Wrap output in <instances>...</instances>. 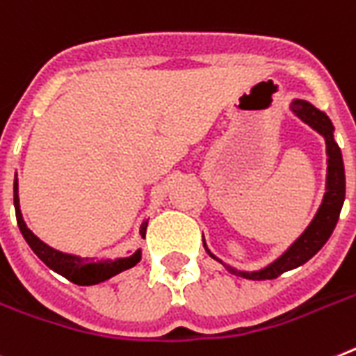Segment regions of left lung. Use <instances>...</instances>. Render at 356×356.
<instances>
[{"mask_svg": "<svg viewBox=\"0 0 356 356\" xmlns=\"http://www.w3.org/2000/svg\"><path fill=\"white\" fill-rule=\"evenodd\" d=\"M291 112L297 115L298 119H302L306 124L316 130L325 139V154H327V175H325V193L324 199L321 202V208L316 211V215L313 217V220L309 222L304 234L295 241L291 246L286 250L279 259H275L271 264H268L262 270L257 271H241L237 268H232V266L224 264L220 259L213 255V253L208 250L204 243V250L208 252V255L215 261H219L220 264L226 266L229 271L238 277H244V279L252 280H266V279H277L279 275H282L284 271L295 270L298 266H302L304 262H307L315 255L325 243L327 238L331 237L333 229L337 226V220H339L340 210H342V204H344L346 199V173H344V161H342V152H340L339 145L335 143V137H333V122L330 121V118L325 115L324 112H321L318 108H315L312 103H307L304 99H293L291 101Z\"/></svg>", "mask_w": 356, "mask_h": 356, "instance_id": "obj_1", "label": "left lung"}]
</instances>
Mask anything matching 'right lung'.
<instances>
[{"instance_id": "right-lung-1", "label": "right lung", "mask_w": 356, "mask_h": 356, "mask_svg": "<svg viewBox=\"0 0 356 356\" xmlns=\"http://www.w3.org/2000/svg\"><path fill=\"white\" fill-rule=\"evenodd\" d=\"M14 208H16V219L17 226L21 229V235L25 237L26 244L32 248V252L40 257L50 270L63 275L65 279H68L74 284H99V282H104V280L115 277L121 271L130 270V268H134L137 262L141 261V250H137L130 257H121V259H113V261L112 259L94 261V259H88V257H77L70 255V253L58 252V250L50 248L49 244H44L41 238L35 237L31 229L26 228L25 220H23V215H21L19 210V195H17V175L14 179ZM146 226H148V220H143L141 228H139V234H141L143 238L146 235Z\"/></svg>"}]
</instances>
